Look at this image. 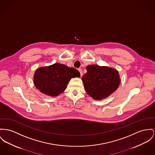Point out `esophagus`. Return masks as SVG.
I'll return each instance as SVG.
<instances>
[{
  "label": "esophagus",
  "instance_id": "esophagus-1",
  "mask_svg": "<svg viewBox=\"0 0 155 155\" xmlns=\"http://www.w3.org/2000/svg\"><path fill=\"white\" fill-rule=\"evenodd\" d=\"M78 71H79V72H80V73H81V76H82V70L81 69H78Z\"/></svg>",
  "mask_w": 155,
  "mask_h": 155
}]
</instances>
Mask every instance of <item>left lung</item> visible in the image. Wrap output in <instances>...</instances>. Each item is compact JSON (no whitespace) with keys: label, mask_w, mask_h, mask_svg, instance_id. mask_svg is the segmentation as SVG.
Listing matches in <instances>:
<instances>
[{"label":"left lung","mask_w":155,"mask_h":155,"mask_svg":"<svg viewBox=\"0 0 155 155\" xmlns=\"http://www.w3.org/2000/svg\"><path fill=\"white\" fill-rule=\"evenodd\" d=\"M82 78L84 89L94 100H102L118 88L120 83L118 71L112 68L91 64Z\"/></svg>","instance_id":"obj_1"}]
</instances>
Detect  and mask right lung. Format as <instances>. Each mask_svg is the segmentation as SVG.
I'll list each match as a JSON object with an SVG mask.
<instances>
[{
	"label": "right lung",
	"mask_w": 155,
	"mask_h": 155,
	"mask_svg": "<svg viewBox=\"0 0 155 155\" xmlns=\"http://www.w3.org/2000/svg\"><path fill=\"white\" fill-rule=\"evenodd\" d=\"M80 76V73L74 68L56 63L38 68L34 73L33 83L41 93L55 97L65 91L72 78Z\"/></svg>",
	"instance_id": "obj_1"
}]
</instances>
